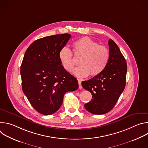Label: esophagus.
<instances>
[{
  "label": "esophagus",
  "mask_w": 148,
  "mask_h": 148,
  "mask_svg": "<svg viewBox=\"0 0 148 148\" xmlns=\"http://www.w3.org/2000/svg\"><path fill=\"white\" fill-rule=\"evenodd\" d=\"M78 83L79 85V89H81L82 88V86H81V81L79 79H78Z\"/></svg>",
  "instance_id": "esophagus-1"
}]
</instances>
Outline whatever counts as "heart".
I'll list each match as a JSON object with an SVG mask.
<instances>
[{"label":"heart","instance_id":"b5f03b06","mask_svg":"<svg viewBox=\"0 0 148 148\" xmlns=\"http://www.w3.org/2000/svg\"><path fill=\"white\" fill-rule=\"evenodd\" d=\"M73 51L75 56L81 57L78 61L80 66L72 71L73 74L79 78L99 74L109 60L108 49L88 37H82L75 41L73 43ZM58 58L63 68L71 71L74 61L70 49L66 46L62 47L58 52Z\"/></svg>","mask_w":148,"mask_h":148}]
</instances>
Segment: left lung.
Returning a JSON list of instances; mask_svg holds the SVG:
<instances>
[{"instance_id": "8db88e82", "label": "left lung", "mask_w": 148, "mask_h": 148, "mask_svg": "<svg viewBox=\"0 0 148 148\" xmlns=\"http://www.w3.org/2000/svg\"><path fill=\"white\" fill-rule=\"evenodd\" d=\"M108 45L109 60L105 69L81 83L82 87L92 95L91 101L84 107L93 114L101 115L110 111L125 87L127 71L125 58L112 39L109 40Z\"/></svg>"}]
</instances>
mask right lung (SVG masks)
Here are the masks:
<instances>
[{
	"label": "right lung",
	"instance_id": "obj_1",
	"mask_svg": "<svg viewBox=\"0 0 148 148\" xmlns=\"http://www.w3.org/2000/svg\"><path fill=\"white\" fill-rule=\"evenodd\" d=\"M71 37L67 33L47 36L34 41L27 48L20 67L22 90L39 113L56 112L68 91L78 89L77 79L62 66L60 50Z\"/></svg>",
	"mask_w": 148,
	"mask_h": 148
}]
</instances>
